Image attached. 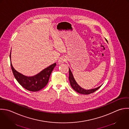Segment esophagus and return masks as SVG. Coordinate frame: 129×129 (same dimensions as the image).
Here are the masks:
<instances>
[{
	"label": "esophagus",
	"mask_w": 129,
	"mask_h": 129,
	"mask_svg": "<svg viewBox=\"0 0 129 129\" xmlns=\"http://www.w3.org/2000/svg\"><path fill=\"white\" fill-rule=\"evenodd\" d=\"M66 61V58L64 56H62L60 57L58 60V63L59 64H62L64 62H65Z\"/></svg>",
	"instance_id": "obj_1"
}]
</instances>
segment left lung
Wrapping results in <instances>:
<instances>
[{"instance_id": "left-lung-1", "label": "left lung", "mask_w": 129, "mask_h": 129, "mask_svg": "<svg viewBox=\"0 0 129 129\" xmlns=\"http://www.w3.org/2000/svg\"><path fill=\"white\" fill-rule=\"evenodd\" d=\"M69 81H70V85L71 86V87H72V88L76 91V92L81 93V94H89L90 93H92L94 92H95L96 90H97L98 89H99L102 85H101L100 86L94 88V89H89V90H86L84 89L83 88H82V87H81L76 82V81H75L73 74L72 73V72L71 71V70L70 69V68H69Z\"/></svg>"}]
</instances>
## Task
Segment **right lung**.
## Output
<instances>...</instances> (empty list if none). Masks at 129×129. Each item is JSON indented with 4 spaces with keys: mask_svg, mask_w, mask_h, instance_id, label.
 Segmentation results:
<instances>
[{
    "mask_svg": "<svg viewBox=\"0 0 129 129\" xmlns=\"http://www.w3.org/2000/svg\"><path fill=\"white\" fill-rule=\"evenodd\" d=\"M11 61V52L10 53ZM11 69L15 78L25 89L30 91H38L43 88L48 84L50 75L56 66L55 63L43 70L39 73L33 76H26L16 71L13 67L10 61Z\"/></svg>",
    "mask_w": 129,
    "mask_h": 129,
    "instance_id": "add662e5",
    "label": "right lung"
}]
</instances>
